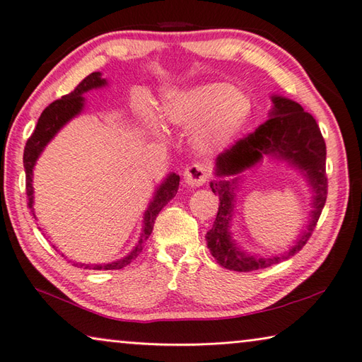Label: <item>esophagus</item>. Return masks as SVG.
Returning a JSON list of instances; mask_svg holds the SVG:
<instances>
[{"label": "esophagus", "instance_id": "1", "mask_svg": "<svg viewBox=\"0 0 362 362\" xmlns=\"http://www.w3.org/2000/svg\"><path fill=\"white\" fill-rule=\"evenodd\" d=\"M183 180L188 187H201L209 180V173L202 165L188 166L183 173Z\"/></svg>", "mask_w": 362, "mask_h": 362}]
</instances>
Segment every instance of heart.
<instances>
[{"mask_svg":"<svg viewBox=\"0 0 362 362\" xmlns=\"http://www.w3.org/2000/svg\"><path fill=\"white\" fill-rule=\"evenodd\" d=\"M163 112L173 125L194 130V144L202 153L223 152L242 136L254 115L250 92L230 83H205L199 86L173 90L165 95ZM148 129L160 136L168 133L163 120L147 116Z\"/></svg>","mask_w":362,"mask_h":362,"instance_id":"heart-1","label":"heart"}]
</instances>
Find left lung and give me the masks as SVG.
Returning a JSON list of instances; mask_svg holds the SVG:
<instances>
[{
    "label": "left lung",
    "instance_id": "1",
    "mask_svg": "<svg viewBox=\"0 0 362 362\" xmlns=\"http://www.w3.org/2000/svg\"><path fill=\"white\" fill-rule=\"evenodd\" d=\"M268 120L245 139H240L229 151L215 160V180L210 188L219 197V207L214 228L205 240L211 256L221 267L233 272H254L279 264L295 256L313 233L327 202V146L315 119L284 95L273 94ZM268 158L286 162L307 180L311 191V211L307 229L299 234L287 252L273 257L247 253L231 237V219L235 216L236 189L241 174Z\"/></svg>",
    "mask_w": 362,
    "mask_h": 362
}]
</instances>
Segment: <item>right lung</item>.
<instances>
[{
	"label": "right lung",
	"mask_w": 362,
	"mask_h": 362,
	"mask_svg": "<svg viewBox=\"0 0 362 362\" xmlns=\"http://www.w3.org/2000/svg\"><path fill=\"white\" fill-rule=\"evenodd\" d=\"M108 86V81L106 78H102L100 72H92L88 75L84 80L78 84L74 92L61 97L59 100L53 102L48 105L47 108L42 112L37 125L31 134V138L28 139L25 153H23V166L26 173V194H28V207L31 209V214L35 218L34 214V187H33V175H34V166L37 163L42 152L45 151V147L49 144L56 134L61 132V129L70 120L80 116L84 111V106H86V98L83 95L92 89H100ZM179 182L180 177L175 173H169L165 179L161 180L160 185L155 188L153 196L151 202H148L147 209L143 216V229L138 237V242L132 247V251L127 254V256L120 257L117 260L108 262V264H81V262H76V267L84 268V270H120L130 264L132 260L139 256V252L143 251V243L148 238L152 233L155 218L161 211V209L173 199L177 194V189H179ZM56 250V246H53ZM64 256V254H62Z\"/></svg>",
	"instance_id": "add662e5"
}]
</instances>
